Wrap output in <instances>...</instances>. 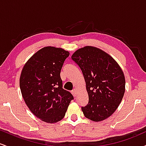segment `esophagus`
<instances>
[{
	"instance_id": "esophagus-1",
	"label": "esophagus",
	"mask_w": 146,
	"mask_h": 146,
	"mask_svg": "<svg viewBox=\"0 0 146 146\" xmlns=\"http://www.w3.org/2000/svg\"><path fill=\"white\" fill-rule=\"evenodd\" d=\"M71 93H72V94H73V96L76 97V93H77V90L76 89H73L71 91Z\"/></svg>"
}]
</instances>
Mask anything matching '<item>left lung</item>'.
<instances>
[{"label":"left lung","instance_id":"8db88e82","mask_svg":"<svg viewBox=\"0 0 146 146\" xmlns=\"http://www.w3.org/2000/svg\"><path fill=\"white\" fill-rule=\"evenodd\" d=\"M84 78L88 103L84 115L93 121L109 117L121 103L125 93V77L119 65L100 48L86 46L72 55Z\"/></svg>","mask_w":146,"mask_h":146}]
</instances>
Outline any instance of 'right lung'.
I'll return each instance as SVG.
<instances>
[{"label": "right lung", "mask_w": 146, "mask_h": 146, "mask_svg": "<svg viewBox=\"0 0 146 146\" xmlns=\"http://www.w3.org/2000/svg\"><path fill=\"white\" fill-rule=\"evenodd\" d=\"M69 52L62 48L46 46L25 63L20 78L25 102L35 116L53 123L64 118L73 99L62 88L60 71Z\"/></svg>", "instance_id": "obj_1"}]
</instances>
